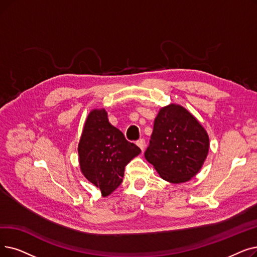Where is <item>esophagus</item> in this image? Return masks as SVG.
Masks as SVG:
<instances>
[{
    "instance_id": "34e87169",
    "label": "esophagus",
    "mask_w": 257,
    "mask_h": 257,
    "mask_svg": "<svg viewBox=\"0 0 257 257\" xmlns=\"http://www.w3.org/2000/svg\"><path fill=\"white\" fill-rule=\"evenodd\" d=\"M137 145L141 148V150H144L145 147H146V142H145L144 139H141V140L137 141Z\"/></svg>"
}]
</instances>
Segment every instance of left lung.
I'll return each instance as SVG.
<instances>
[{
  "mask_svg": "<svg viewBox=\"0 0 257 257\" xmlns=\"http://www.w3.org/2000/svg\"><path fill=\"white\" fill-rule=\"evenodd\" d=\"M209 151V137L189 111L176 104L163 107L154 119L145 158L163 180L181 184L202 168Z\"/></svg>",
  "mask_w": 257,
  "mask_h": 257,
  "instance_id": "1",
  "label": "left lung"
}]
</instances>
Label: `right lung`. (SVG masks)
Segmentation results:
<instances>
[{"label":"right lung","mask_w":257,"mask_h":257,"mask_svg":"<svg viewBox=\"0 0 257 257\" xmlns=\"http://www.w3.org/2000/svg\"><path fill=\"white\" fill-rule=\"evenodd\" d=\"M77 151L82 173L103 196L121 184L126 165L141 153L137 145L110 124L105 109H93L88 114Z\"/></svg>","instance_id":"add662e5"}]
</instances>
